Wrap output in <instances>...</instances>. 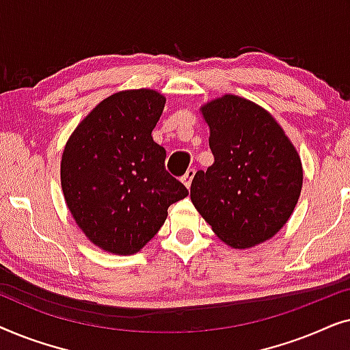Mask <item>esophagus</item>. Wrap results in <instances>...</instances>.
Wrapping results in <instances>:
<instances>
[{
	"label": "esophagus",
	"mask_w": 350,
	"mask_h": 350,
	"mask_svg": "<svg viewBox=\"0 0 350 350\" xmlns=\"http://www.w3.org/2000/svg\"><path fill=\"white\" fill-rule=\"evenodd\" d=\"M194 175H196V170H194V169H189V170L186 172V174L183 175V178H181V181H183V185H185L188 189L191 188V183H193Z\"/></svg>",
	"instance_id": "34e87169"
}]
</instances>
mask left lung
Returning a JSON list of instances; mask_svg holds the SVG:
<instances>
[{
    "label": "left lung",
    "mask_w": 350,
    "mask_h": 350,
    "mask_svg": "<svg viewBox=\"0 0 350 350\" xmlns=\"http://www.w3.org/2000/svg\"><path fill=\"white\" fill-rule=\"evenodd\" d=\"M212 167L199 170L191 200L224 243L255 247L288 221L303 186L301 159L266 109L224 95L202 108Z\"/></svg>",
    "instance_id": "8db88e82"
}]
</instances>
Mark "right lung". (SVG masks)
<instances>
[{
  "label": "right lung",
  "mask_w": 350,
  "mask_h": 350,
  "mask_svg": "<svg viewBox=\"0 0 350 350\" xmlns=\"http://www.w3.org/2000/svg\"><path fill=\"white\" fill-rule=\"evenodd\" d=\"M164 105L150 89L114 94L76 127L62 156V189L75 221L90 242L116 255L146 245L167 208L188 196L151 137Z\"/></svg>",
  "instance_id": "add662e5"
}]
</instances>
